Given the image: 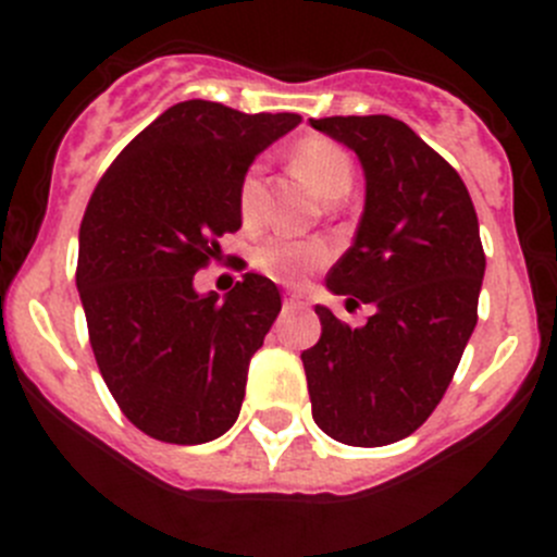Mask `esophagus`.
Listing matches in <instances>:
<instances>
[{
  "label": "esophagus",
  "instance_id": "34e87169",
  "mask_svg": "<svg viewBox=\"0 0 557 557\" xmlns=\"http://www.w3.org/2000/svg\"><path fill=\"white\" fill-rule=\"evenodd\" d=\"M307 307H310V301H307L301 294L285 296V310H307Z\"/></svg>",
  "mask_w": 557,
  "mask_h": 557
}]
</instances>
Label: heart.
I'll use <instances>...</instances> for the list:
<instances>
[{
	"label": "heart",
	"mask_w": 557,
	"mask_h": 557,
	"mask_svg": "<svg viewBox=\"0 0 557 557\" xmlns=\"http://www.w3.org/2000/svg\"><path fill=\"white\" fill-rule=\"evenodd\" d=\"M294 164L312 180L325 199H342L352 185V159L339 143L329 137H305L294 148ZM239 218L247 228L261 223V166L252 164L239 180ZM329 247L320 239L269 237L252 252V263L261 274L288 288L305 283L329 261Z\"/></svg>",
	"instance_id": "b5f03b06"
}]
</instances>
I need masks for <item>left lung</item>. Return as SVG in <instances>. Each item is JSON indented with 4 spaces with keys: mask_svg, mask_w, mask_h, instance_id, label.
<instances>
[{
    "mask_svg": "<svg viewBox=\"0 0 557 557\" xmlns=\"http://www.w3.org/2000/svg\"><path fill=\"white\" fill-rule=\"evenodd\" d=\"M312 126L356 150L367 172L356 239L325 285L347 305H372L361 329L314 307L323 334L301 352L312 418L342 445H393L431 418L476 325L480 223L460 174L404 121L334 115Z\"/></svg>",
    "mask_w": 557,
    "mask_h": 557,
    "instance_id": "8db88e82",
    "label": "left lung"
}]
</instances>
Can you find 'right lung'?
Listing matches in <instances>:
<instances>
[{
    "mask_svg": "<svg viewBox=\"0 0 557 557\" xmlns=\"http://www.w3.org/2000/svg\"><path fill=\"white\" fill-rule=\"evenodd\" d=\"M296 112L190 99L161 112L107 166L81 223L77 290L88 339L128 423L166 445H201L239 418L247 367L280 290L256 272L226 299L194 274L243 226L239 180Z\"/></svg>",
    "mask_w": 557,
    "mask_h": 557,
    "instance_id": "1",
    "label": "right lung"
}]
</instances>
